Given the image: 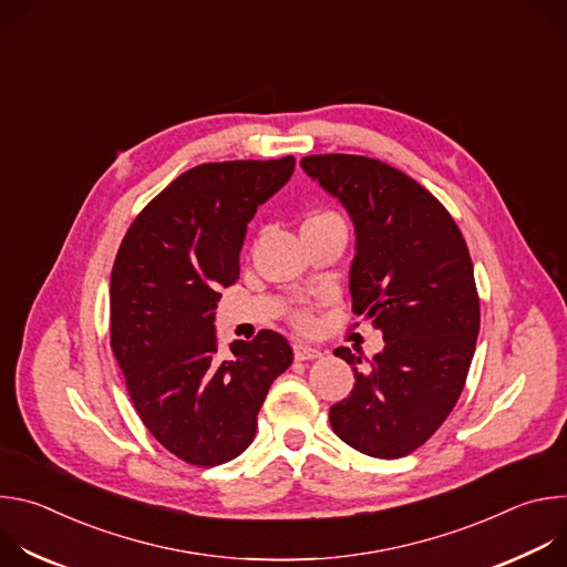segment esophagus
I'll return each mask as SVG.
<instances>
[{
  "instance_id": "1",
  "label": "esophagus",
  "mask_w": 567,
  "mask_h": 567,
  "mask_svg": "<svg viewBox=\"0 0 567 567\" xmlns=\"http://www.w3.org/2000/svg\"><path fill=\"white\" fill-rule=\"evenodd\" d=\"M293 357H296V361H313V359H320L322 352L307 343H293Z\"/></svg>"
}]
</instances>
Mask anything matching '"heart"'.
<instances>
[{"label":"heart","mask_w":567,"mask_h":567,"mask_svg":"<svg viewBox=\"0 0 567 567\" xmlns=\"http://www.w3.org/2000/svg\"><path fill=\"white\" fill-rule=\"evenodd\" d=\"M326 221H343V219H341L337 213H332V210H313L311 215H307V219L302 221V226L326 224ZM291 322H293V326H296L298 330H309L313 318H311L309 309H296V311L291 313Z\"/></svg>","instance_id":"heart-1"}]
</instances>
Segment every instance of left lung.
<instances>
[{
    "instance_id": "left-lung-1",
    "label": "left lung",
    "mask_w": 567,
    "mask_h": 567,
    "mask_svg": "<svg viewBox=\"0 0 567 567\" xmlns=\"http://www.w3.org/2000/svg\"><path fill=\"white\" fill-rule=\"evenodd\" d=\"M300 166L354 221L352 309L385 341L370 368L350 348L334 350L357 383L330 424L365 455L403 457L444 424L466 383L480 332L466 241L437 197L379 158L313 154Z\"/></svg>"
}]
</instances>
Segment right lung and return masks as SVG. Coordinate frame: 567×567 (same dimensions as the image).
Instances as JSON below:
<instances>
[{"label": "right lung", "instance_id": "1", "mask_svg": "<svg viewBox=\"0 0 567 567\" xmlns=\"http://www.w3.org/2000/svg\"><path fill=\"white\" fill-rule=\"evenodd\" d=\"M293 156L202 164L161 190L127 228L110 282V343L154 440L195 466L245 451L293 352L278 332L217 354L215 307L239 278L258 206L291 177Z\"/></svg>", "mask_w": 567, "mask_h": 567}]
</instances>
